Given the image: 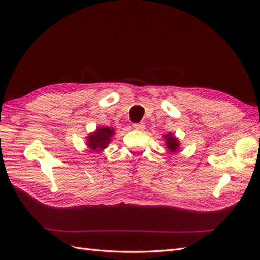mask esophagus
Masks as SVG:
<instances>
[{
  "mask_svg": "<svg viewBox=\"0 0 260 260\" xmlns=\"http://www.w3.org/2000/svg\"><path fill=\"white\" fill-rule=\"evenodd\" d=\"M133 127H135V129H137V130H141V131H143V130L145 129V123H143V122L136 123V124H133Z\"/></svg>",
  "mask_w": 260,
  "mask_h": 260,
  "instance_id": "obj_1",
  "label": "esophagus"
}]
</instances>
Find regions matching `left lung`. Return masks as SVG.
<instances>
[{
    "label": "left lung",
    "mask_w": 260,
    "mask_h": 260,
    "mask_svg": "<svg viewBox=\"0 0 260 260\" xmlns=\"http://www.w3.org/2000/svg\"><path fill=\"white\" fill-rule=\"evenodd\" d=\"M164 140H165V145L167 146V148L169 149V152L171 154H175L179 151L180 148V141L179 139L174 135V133H167V135L164 136Z\"/></svg>",
    "instance_id": "obj_1"
}]
</instances>
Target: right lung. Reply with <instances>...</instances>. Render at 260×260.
<instances>
[{"label":"right lung","instance_id":"obj_1","mask_svg":"<svg viewBox=\"0 0 260 260\" xmlns=\"http://www.w3.org/2000/svg\"><path fill=\"white\" fill-rule=\"evenodd\" d=\"M115 135L114 128L109 127H99L96 130L90 132L89 136L86 137V146H88L92 152H103L112 142V139Z\"/></svg>","mask_w":260,"mask_h":260}]
</instances>
